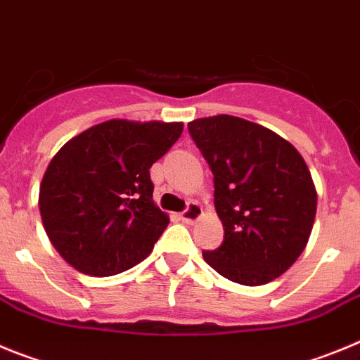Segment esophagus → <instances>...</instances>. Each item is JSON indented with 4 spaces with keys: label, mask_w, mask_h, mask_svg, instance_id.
Here are the masks:
<instances>
[{
    "label": "esophagus",
    "mask_w": 360,
    "mask_h": 360,
    "mask_svg": "<svg viewBox=\"0 0 360 360\" xmlns=\"http://www.w3.org/2000/svg\"><path fill=\"white\" fill-rule=\"evenodd\" d=\"M200 217H202V208H200L197 202H192L186 210H184L181 219H183V222H186V224H193V222L199 220Z\"/></svg>",
    "instance_id": "1"
}]
</instances>
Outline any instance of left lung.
Masks as SVG:
<instances>
[{"label":"left lung","instance_id":"left-lung-1","mask_svg":"<svg viewBox=\"0 0 360 360\" xmlns=\"http://www.w3.org/2000/svg\"><path fill=\"white\" fill-rule=\"evenodd\" d=\"M188 131L213 172L224 242L202 258L220 276L257 287L300 258L312 233L317 192L300 152L238 116L197 118Z\"/></svg>","mask_w":360,"mask_h":360}]
</instances>
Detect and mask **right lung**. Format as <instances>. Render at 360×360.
Here are the masks:
<instances>
[{
  "label": "right lung",
  "mask_w": 360,
  "mask_h": 360,
  "mask_svg": "<svg viewBox=\"0 0 360 360\" xmlns=\"http://www.w3.org/2000/svg\"><path fill=\"white\" fill-rule=\"evenodd\" d=\"M181 122L108 120L71 138L39 188L44 231L79 273L112 276L148 257L170 219L152 199L150 167Z\"/></svg>",
  "instance_id": "1"
}]
</instances>
